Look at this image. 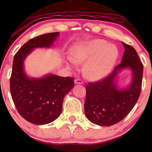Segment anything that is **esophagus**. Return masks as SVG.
I'll list each match as a JSON object with an SVG mask.
<instances>
[{"label": "esophagus", "mask_w": 152, "mask_h": 152, "mask_svg": "<svg viewBox=\"0 0 152 152\" xmlns=\"http://www.w3.org/2000/svg\"><path fill=\"white\" fill-rule=\"evenodd\" d=\"M74 82L75 84H83L82 80H80V79H76V80H75Z\"/></svg>", "instance_id": "esophagus-1"}]
</instances>
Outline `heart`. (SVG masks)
<instances>
[{"mask_svg": "<svg viewBox=\"0 0 152 152\" xmlns=\"http://www.w3.org/2000/svg\"><path fill=\"white\" fill-rule=\"evenodd\" d=\"M118 56L119 50L115 45L102 39H95L75 45L72 50L70 61L81 63L87 60L85 75L92 80H98L109 73Z\"/></svg>", "mask_w": 152, "mask_h": 152, "instance_id": "b5f03b06", "label": "heart"}]
</instances>
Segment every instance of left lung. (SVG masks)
<instances>
[{
	"label": "left lung",
	"mask_w": 152,
	"mask_h": 152,
	"mask_svg": "<svg viewBox=\"0 0 152 152\" xmlns=\"http://www.w3.org/2000/svg\"><path fill=\"white\" fill-rule=\"evenodd\" d=\"M124 52L121 64L115 66L109 75L99 82L88 83L84 113L92 123L109 126L124 119L136 104L140 96L143 65L134 48L122 42ZM132 70V80L128 87L118 89L117 75L122 69Z\"/></svg>",
	"instance_id": "obj_1"
}]
</instances>
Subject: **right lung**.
Returning <instances> with one entry per match:
<instances>
[{
  "mask_svg": "<svg viewBox=\"0 0 152 152\" xmlns=\"http://www.w3.org/2000/svg\"><path fill=\"white\" fill-rule=\"evenodd\" d=\"M59 35V32L48 33L30 39L14 57L10 77L12 99L20 115L37 125L50 123L60 115L64 97L74 86V78L53 74L29 77L24 61L34 48H50Z\"/></svg>",
  "mask_w": 152,
  "mask_h": 152,
  "instance_id": "1",
  "label": "right lung"
}]
</instances>
